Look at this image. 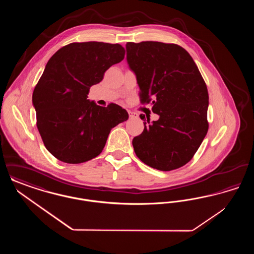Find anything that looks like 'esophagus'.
<instances>
[{
  "instance_id": "esophagus-1",
  "label": "esophagus",
  "mask_w": 254,
  "mask_h": 254,
  "mask_svg": "<svg viewBox=\"0 0 254 254\" xmlns=\"http://www.w3.org/2000/svg\"><path fill=\"white\" fill-rule=\"evenodd\" d=\"M128 115H129V118H130V119H136V118H138V114H137L136 112L130 111V110H128Z\"/></svg>"
}]
</instances>
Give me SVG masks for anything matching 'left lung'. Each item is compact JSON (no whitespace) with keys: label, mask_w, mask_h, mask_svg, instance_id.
<instances>
[{"label":"left lung","mask_w":254,"mask_h":254,"mask_svg":"<svg viewBox=\"0 0 254 254\" xmlns=\"http://www.w3.org/2000/svg\"><path fill=\"white\" fill-rule=\"evenodd\" d=\"M127 62L135 73L142 103L152 100L157 121L133 139L134 151L153 169L169 171L193 157L207 132L208 93L186 49L160 42L127 43Z\"/></svg>","instance_id":"8db88e82"}]
</instances>
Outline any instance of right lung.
I'll return each mask as SVG.
<instances>
[{"label":"right lung","instance_id":"obj_1","mask_svg":"<svg viewBox=\"0 0 254 254\" xmlns=\"http://www.w3.org/2000/svg\"><path fill=\"white\" fill-rule=\"evenodd\" d=\"M125 57L119 44L72 43L49 59L32 95L37 127L47 149L62 162L80 164L98 156L111 128L128 119L126 109L87 100L90 86Z\"/></svg>","mask_w":254,"mask_h":254}]
</instances>
